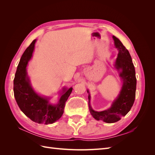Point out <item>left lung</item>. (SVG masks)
<instances>
[{
  "label": "left lung",
  "instance_id": "8db88e82",
  "mask_svg": "<svg viewBox=\"0 0 155 155\" xmlns=\"http://www.w3.org/2000/svg\"><path fill=\"white\" fill-rule=\"evenodd\" d=\"M112 38L116 48L118 50L114 66L117 70H121L120 76L124 81L121 90L111 107L104 111L94 110L90 104V94L88 97L89 110L94 118L108 124L116 122L128 113L134 102L137 88L135 69L129 51L117 37L112 36ZM87 92L89 93L88 91Z\"/></svg>",
  "mask_w": 155,
  "mask_h": 155
}]
</instances>
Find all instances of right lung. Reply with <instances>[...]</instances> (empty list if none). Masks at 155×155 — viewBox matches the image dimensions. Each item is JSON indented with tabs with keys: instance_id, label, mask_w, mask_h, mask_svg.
Listing matches in <instances>:
<instances>
[{
	"instance_id": "add662e5",
	"label": "right lung",
	"mask_w": 155,
	"mask_h": 155,
	"mask_svg": "<svg viewBox=\"0 0 155 155\" xmlns=\"http://www.w3.org/2000/svg\"><path fill=\"white\" fill-rule=\"evenodd\" d=\"M36 40H34L23 53L18 64L13 80L14 96L18 106L27 117L34 122L46 125L54 123L62 116L68 97L72 88H63L58 104L49 103V97H42L32 88L26 67L34 50Z\"/></svg>"
}]
</instances>
